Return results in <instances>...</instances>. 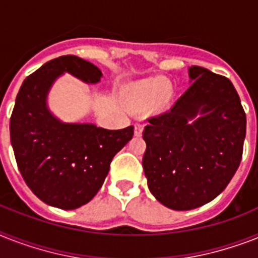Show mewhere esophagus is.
<instances>
[{"mask_svg":"<svg viewBox=\"0 0 258 258\" xmlns=\"http://www.w3.org/2000/svg\"><path fill=\"white\" fill-rule=\"evenodd\" d=\"M143 133V125L140 124V123H136L135 124V135L136 136H140Z\"/></svg>","mask_w":258,"mask_h":258,"instance_id":"obj_1","label":"esophagus"}]
</instances>
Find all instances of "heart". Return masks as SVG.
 Here are the masks:
<instances>
[{"mask_svg":"<svg viewBox=\"0 0 258 258\" xmlns=\"http://www.w3.org/2000/svg\"><path fill=\"white\" fill-rule=\"evenodd\" d=\"M167 94H168V85L162 79H155V81L148 82L146 85L138 87L131 95L130 103L134 110H140V108L151 106L159 98H162Z\"/></svg>","mask_w":258,"mask_h":258,"instance_id":"b5f03b06","label":"heart"}]
</instances>
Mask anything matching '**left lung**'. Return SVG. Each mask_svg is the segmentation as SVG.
Here are the masks:
<instances>
[{
  "label": "left lung",
  "instance_id": "obj_1",
  "mask_svg": "<svg viewBox=\"0 0 258 258\" xmlns=\"http://www.w3.org/2000/svg\"><path fill=\"white\" fill-rule=\"evenodd\" d=\"M192 85L143 130V169L158 202L175 211L198 208L217 198L242 158L246 116L232 82L200 66ZM200 112L202 116L188 123Z\"/></svg>",
  "mask_w": 258,
  "mask_h": 258
}]
</instances>
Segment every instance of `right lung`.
Here are the masks:
<instances>
[{"label":"right lung","mask_w":258,"mask_h":258,"mask_svg":"<svg viewBox=\"0 0 258 258\" xmlns=\"http://www.w3.org/2000/svg\"><path fill=\"white\" fill-rule=\"evenodd\" d=\"M68 71L87 83L102 71L75 55L46 62L24 81L10 116V142L21 175L33 194L60 209L79 208L98 194L116 152L133 139L134 125L106 130L90 123L69 124L54 118L46 96Z\"/></svg>","instance_id":"obj_1"}]
</instances>
